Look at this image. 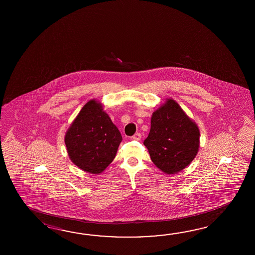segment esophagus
<instances>
[{"label": "esophagus", "mask_w": 255, "mask_h": 255, "mask_svg": "<svg viewBox=\"0 0 255 255\" xmlns=\"http://www.w3.org/2000/svg\"><path fill=\"white\" fill-rule=\"evenodd\" d=\"M140 133H136V134H135V135L132 136V138H133L134 140H140Z\"/></svg>", "instance_id": "1"}]
</instances>
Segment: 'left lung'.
Segmentation results:
<instances>
[{
    "instance_id": "obj_1",
    "label": "left lung",
    "mask_w": 255,
    "mask_h": 255,
    "mask_svg": "<svg viewBox=\"0 0 255 255\" xmlns=\"http://www.w3.org/2000/svg\"><path fill=\"white\" fill-rule=\"evenodd\" d=\"M144 145L157 168L165 173H178L196 157L200 130L179 104L168 99L152 115L150 131Z\"/></svg>"
}]
</instances>
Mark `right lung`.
I'll use <instances>...</instances> for the list:
<instances>
[{
    "label": "right lung",
    "mask_w": 255,
    "mask_h": 255,
    "mask_svg": "<svg viewBox=\"0 0 255 255\" xmlns=\"http://www.w3.org/2000/svg\"><path fill=\"white\" fill-rule=\"evenodd\" d=\"M121 141L120 130L96 100L84 106L65 136L71 160L92 174L101 173L113 161Z\"/></svg>",
    "instance_id": "add662e5"
}]
</instances>
